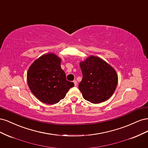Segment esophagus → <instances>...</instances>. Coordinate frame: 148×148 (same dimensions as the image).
Returning a JSON list of instances; mask_svg holds the SVG:
<instances>
[{
  "label": "esophagus",
  "instance_id": "34e87169",
  "mask_svg": "<svg viewBox=\"0 0 148 148\" xmlns=\"http://www.w3.org/2000/svg\"><path fill=\"white\" fill-rule=\"evenodd\" d=\"M73 83H74L75 86H77V84H78V82H77V80H74V81H73Z\"/></svg>",
  "mask_w": 148,
  "mask_h": 148
}]
</instances>
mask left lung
Listing matches in <instances>:
<instances>
[{
  "mask_svg": "<svg viewBox=\"0 0 148 148\" xmlns=\"http://www.w3.org/2000/svg\"><path fill=\"white\" fill-rule=\"evenodd\" d=\"M83 79L79 89L84 99L99 104L112 96L118 83V75L112 66L101 58L91 56L79 62Z\"/></svg>",
  "mask_w": 148,
  "mask_h": 148,
  "instance_id": "8db88e82",
  "label": "left lung"
}]
</instances>
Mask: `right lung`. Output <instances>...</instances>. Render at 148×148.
Segmentation results:
<instances>
[{
	"instance_id": "obj_1",
	"label": "right lung",
	"mask_w": 148,
	"mask_h": 148,
	"mask_svg": "<svg viewBox=\"0 0 148 148\" xmlns=\"http://www.w3.org/2000/svg\"><path fill=\"white\" fill-rule=\"evenodd\" d=\"M61 59L53 53L39 57L31 65L27 82L31 91L40 101L54 104L65 97L74 83L67 81L61 69Z\"/></svg>"
}]
</instances>
